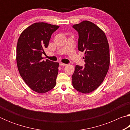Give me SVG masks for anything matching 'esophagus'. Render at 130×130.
Masks as SVG:
<instances>
[{"instance_id": "1", "label": "esophagus", "mask_w": 130, "mask_h": 130, "mask_svg": "<svg viewBox=\"0 0 130 130\" xmlns=\"http://www.w3.org/2000/svg\"><path fill=\"white\" fill-rule=\"evenodd\" d=\"M60 65L62 66V67H65V66H67V64H66V63H62V62H60Z\"/></svg>"}]
</instances>
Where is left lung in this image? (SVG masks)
I'll return each instance as SVG.
<instances>
[{"label": "left lung", "mask_w": 130, "mask_h": 130, "mask_svg": "<svg viewBox=\"0 0 130 130\" xmlns=\"http://www.w3.org/2000/svg\"><path fill=\"white\" fill-rule=\"evenodd\" d=\"M78 32V49L85 53V68L76 65L72 85L77 91L88 93L100 86L108 71L109 47L104 32L88 21L74 25Z\"/></svg>", "instance_id": "8db88e82"}]
</instances>
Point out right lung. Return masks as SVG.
<instances>
[{"mask_svg": "<svg viewBox=\"0 0 130 130\" xmlns=\"http://www.w3.org/2000/svg\"><path fill=\"white\" fill-rule=\"evenodd\" d=\"M60 26L34 23L23 31L18 40L17 63L19 74L32 91L44 93L56 86L59 63L43 58L52 34Z\"/></svg>", "mask_w": 130, "mask_h": 130, "instance_id": "1", "label": "right lung"}]
</instances>
